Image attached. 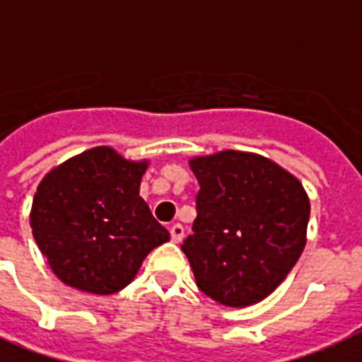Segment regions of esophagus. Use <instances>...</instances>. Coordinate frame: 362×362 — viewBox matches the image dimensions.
Segmentation results:
<instances>
[{
  "label": "esophagus",
  "mask_w": 362,
  "mask_h": 362,
  "mask_svg": "<svg viewBox=\"0 0 362 362\" xmlns=\"http://www.w3.org/2000/svg\"><path fill=\"white\" fill-rule=\"evenodd\" d=\"M182 238H184V227L180 223H175L170 227V240L178 244V242H182Z\"/></svg>",
  "instance_id": "esophagus-1"
}]
</instances>
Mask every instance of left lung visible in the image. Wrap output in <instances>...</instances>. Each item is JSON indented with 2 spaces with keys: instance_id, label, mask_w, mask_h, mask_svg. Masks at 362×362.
I'll return each instance as SVG.
<instances>
[{
  "instance_id": "obj_1",
  "label": "left lung",
  "mask_w": 362,
  "mask_h": 362,
  "mask_svg": "<svg viewBox=\"0 0 362 362\" xmlns=\"http://www.w3.org/2000/svg\"><path fill=\"white\" fill-rule=\"evenodd\" d=\"M197 220L182 252L199 289L227 308L267 298L306 246L310 199L297 176L253 152L189 158Z\"/></svg>"
}]
</instances>
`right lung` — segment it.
I'll return each mask as SVG.
<instances>
[{
    "instance_id": "right-lung-1",
    "label": "right lung",
    "mask_w": 362,
    "mask_h": 362,
    "mask_svg": "<svg viewBox=\"0 0 362 362\" xmlns=\"http://www.w3.org/2000/svg\"><path fill=\"white\" fill-rule=\"evenodd\" d=\"M148 167L150 159L95 146L42 176L31 203V233L65 286L112 295L135 280L153 247L169 240L139 195Z\"/></svg>"
}]
</instances>
